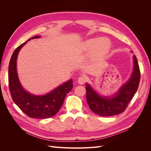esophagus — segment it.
<instances>
[{
  "mask_svg": "<svg viewBox=\"0 0 151 151\" xmlns=\"http://www.w3.org/2000/svg\"><path fill=\"white\" fill-rule=\"evenodd\" d=\"M86 81V78L84 76H80V77H79L78 79H77V82H78V83L79 84H84Z\"/></svg>",
  "mask_w": 151,
  "mask_h": 151,
  "instance_id": "esophagus-1",
  "label": "esophagus"
}]
</instances>
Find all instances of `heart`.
<instances>
[{
    "label": "heart",
    "mask_w": 151,
    "mask_h": 151,
    "mask_svg": "<svg viewBox=\"0 0 151 151\" xmlns=\"http://www.w3.org/2000/svg\"><path fill=\"white\" fill-rule=\"evenodd\" d=\"M104 40H108L107 44L104 43L102 45ZM111 43L109 41L105 38H96L86 40L84 43L83 48L86 51H94L96 55L99 57L106 55L110 50Z\"/></svg>",
    "instance_id": "obj_1"
}]
</instances>
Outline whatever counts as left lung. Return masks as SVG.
Returning a JSON list of instances; mask_svg holds the SVG:
<instances>
[{"label": "left lung", "instance_id": "obj_1", "mask_svg": "<svg viewBox=\"0 0 151 151\" xmlns=\"http://www.w3.org/2000/svg\"><path fill=\"white\" fill-rule=\"evenodd\" d=\"M133 59V72L130 79L113 96H101L89 84H86L87 102L94 113L98 115L108 116L118 115L125 110L137 91L140 79L139 66L135 55Z\"/></svg>", "mask_w": 151, "mask_h": 151}]
</instances>
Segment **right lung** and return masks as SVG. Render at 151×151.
I'll return each instance as SVG.
<instances>
[{"label":"right lung","instance_id":"right-lung-1","mask_svg":"<svg viewBox=\"0 0 151 151\" xmlns=\"http://www.w3.org/2000/svg\"><path fill=\"white\" fill-rule=\"evenodd\" d=\"M36 36L21 44L13 52L9 65V87L14 102L21 111L30 118H47L55 115L62 107L67 93L72 89V79L59 86L45 95L29 93L22 88L17 72V58L22 47L31 39L40 38Z\"/></svg>","mask_w":151,"mask_h":151}]
</instances>
